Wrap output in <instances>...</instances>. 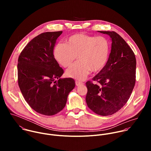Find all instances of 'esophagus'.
<instances>
[{
    "mask_svg": "<svg viewBox=\"0 0 151 151\" xmlns=\"http://www.w3.org/2000/svg\"><path fill=\"white\" fill-rule=\"evenodd\" d=\"M75 83H76V85L77 86V87H80V86L83 85L84 84V83H83L82 82H80V81H76L75 82Z\"/></svg>",
    "mask_w": 151,
    "mask_h": 151,
    "instance_id": "obj_1",
    "label": "esophagus"
}]
</instances>
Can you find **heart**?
<instances>
[{
	"label": "heart",
	"mask_w": 151,
	"mask_h": 151,
	"mask_svg": "<svg viewBox=\"0 0 151 151\" xmlns=\"http://www.w3.org/2000/svg\"><path fill=\"white\" fill-rule=\"evenodd\" d=\"M111 51L110 42L104 36H93L82 33L75 34L67 40V44L60 43L54 49V57L64 68L70 66L66 75L78 80L86 78L90 71L101 70L108 60Z\"/></svg>",
	"instance_id": "heart-1"
}]
</instances>
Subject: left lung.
I'll list each match as a JSON object with an SVG mask.
<instances>
[{
  "label": "left lung",
  "instance_id": "obj_1",
  "mask_svg": "<svg viewBox=\"0 0 151 151\" xmlns=\"http://www.w3.org/2000/svg\"><path fill=\"white\" fill-rule=\"evenodd\" d=\"M112 39L111 51L104 68L93 78L99 83L86 82V102L89 108L101 116L111 115L125 104L136 82L134 53L124 39L115 32L98 31Z\"/></svg>",
  "mask_w": 151,
  "mask_h": 151
}]
</instances>
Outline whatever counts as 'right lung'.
<instances>
[{
  "instance_id": "add662e5",
  "label": "right lung",
  "mask_w": 151,
  "mask_h": 151,
  "mask_svg": "<svg viewBox=\"0 0 151 151\" xmlns=\"http://www.w3.org/2000/svg\"><path fill=\"white\" fill-rule=\"evenodd\" d=\"M62 33L45 32L36 36L18 60V83L21 93L34 111L47 116L63 109L75 86L73 79L60 78L64 70L53 54L56 40Z\"/></svg>"
}]
</instances>
